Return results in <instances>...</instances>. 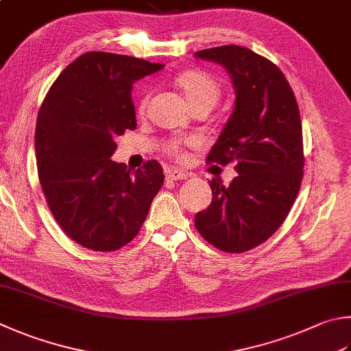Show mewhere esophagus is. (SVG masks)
Wrapping results in <instances>:
<instances>
[{
	"label": "esophagus",
	"instance_id": "obj_1",
	"mask_svg": "<svg viewBox=\"0 0 351 351\" xmlns=\"http://www.w3.org/2000/svg\"><path fill=\"white\" fill-rule=\"evenodd\" d=\"M188 177H189L188 173H184V171H182V169H176V168L168 169V173H167L168 180H184V178H188Z\"/></svg>",
	"mask_w": 351,
	"mask_h": 351
}]
</instances>
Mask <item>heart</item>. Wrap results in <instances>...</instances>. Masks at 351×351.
<instances>
[{
	"label": "heart",
	"instance_id": "obj_1",
	"mask_svg": "<svg viewBox=\"0 0 351 351\" xmlns=\"http://www.w3.org/2000/svg\"><path fill=\"white\" fill-rule=\"evenodd\" d=\"M176 85L193 110L198 107L213 108L221 95L220 82L210 73L204 70H188L182 73L176 77ZM147 105L148 95H145L138 101V113H143ZM194 145L195 141H193V138H176V141H169L165 145V151L174 158L182 160V158L186 157L188 148H193Z\"/></svg>",
	"mask_w": 351,
	"mask_h": 351
}]
</instances>
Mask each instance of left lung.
<instances>
[{
	"label": "left lung",
	"instance_id": "obj_1",
	"mask_svg": "<svg viewBox=\"0 0 351 351\" xmlns=\"http://www.w3.org/2000/svg\"><path fill=\"white\" fill-rule=\"evenodd\" d=\"M195 58L223 65L232 77L235 107L206 162H235L224 186L209 182L213 203L197 213L204 240L229 254L246 252L276 232L301 186L304 153L298 104L282 71L240 45H221Z\"/></svg>",
	"mask_w": 351,
	"mask_h": 351
}]
</instances>
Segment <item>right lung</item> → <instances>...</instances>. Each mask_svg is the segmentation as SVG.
<instances>
[{"label": "right lung", "mask_w": 351, "mask_h": 351, "mask_svg": "<svg viewBox=\"0 0 351 351\" xmlns=\"http://www.w3.org/2000/svg\"><path fill=\"white\" fill-rule=\"evenodd\" d=\"M162 67L88 51L64 69L39 108V182L55 220L82 247L111 252L128 244L162 188L165 176L157 160L134 173L111 160L116 137L136 128L133 84Z\"/></svg>", "instance_id": "1"}]
</instances>
